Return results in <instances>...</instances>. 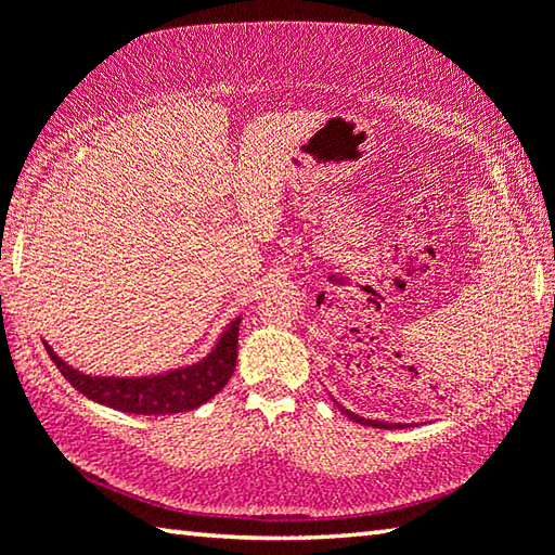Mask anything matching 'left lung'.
I'll return each instance as SVG.
<instances>
[{
  "mask_svg": "<svg viewBox=\"0 0 555 555\" xmlns=\"http://www.w3.org/2000/svg\"><path fill=\"white\" fill-rule=\"evenodd\" d=\"M333 401H335V399H333ZM335 403H337V401H335ZM337 409H340L347 418H352V421H357V424H362V426H374V428H399V426H401V424H389V421H372V418H362V416H357V413L343 409L340 403H337Z\"/></svg>",
  "mask_w": 555,
  "mask_h": 555,
  "instance_id": "obj_1",
  "label": "left lung"
}]
</instances>
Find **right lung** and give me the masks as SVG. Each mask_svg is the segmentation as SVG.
<instances>
[{
    "label": "right lung",
    "mask_w": 555,
    "mask_h": 555,
    "mask_svg": "<svg viewBox=\"0 0 555 555\" xmlns=\"http://www.w3.org/2000/svg\"><path fill=\"white\" fill-rule=\"evenodd\" d=\"M240 321L242 318L224 327L218 343L201 362L164 374H152V377H92V374H82L73 370L68 362H63L49 343L43 345L63 377L88 399L125 413L166 416V413L198 409L230 382L234 364H237Z\"/></svg>",
    "instance_id": "obj_1"
}]
</instances>
